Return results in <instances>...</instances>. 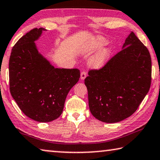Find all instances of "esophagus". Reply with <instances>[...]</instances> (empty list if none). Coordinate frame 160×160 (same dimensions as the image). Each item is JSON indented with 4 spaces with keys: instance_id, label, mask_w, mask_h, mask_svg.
Here are the masks:
<instances>
[{
    "instance_id": "1",
    "label": "esophagus",
    "mask_w": 160,
    "mask_h": 160,
    "mask_svg": "<svg viewBox=\"0 0 160 160\" xmlns=\"http://www.w3.org/2000/svg\"><path fill=\"white\" fill-rule=\"evenodd\" d=\"M86 76H87V72H86L85 71H82V72H81V74H80L81 79L84 80L85 78H86Z\"/></svg>"
}]
</instances>
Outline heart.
Masks as SVG:
<instances>
[{"mask_svg":"<svg viewBox=\"0 0 160 160\" xmlns=\"http://www.w3.org/2000/svg\"><path fill=\"white\" fill-rule=\"evenodd\" d=\"M107 43V40L102 37L93 38L92 39L88 40L86 42L84 47H83V52L87 55L92 54V53L96 52L99 49H100L101 48L104 46V45H105ZM110 55V49L105 48V49L100 50L91 59L90 65L92 67L96 68L102 67L105 64V62H107Z\"/></svg>","mask_w":160,"mask_h":160,"instance_id":"1","label":"heart"}]
</instances>
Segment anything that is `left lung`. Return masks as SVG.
<instances>
[{"label":"left lung","mask_w":160,"mask_h":160,"mask_svg":"<svg viewBox=\"0 0 160 160\" xmlns=\"http://www.w3.org/2000/svg\"><path fill=\"white\" fill-rule=\"evenodd\" d=\"M151 81L150 54L132 32L122 49L103 67L90 70L85 79L91 113L104 122L125 120L138 110Z\"/></svg>","instance_id":"obj_1"}]
</instances>
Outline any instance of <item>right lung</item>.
Returning <instances> with one entry per match:
<instances>
[{"label": "right lung", "mask_w": 160, "mask_h": 160, "mask_svg": "<svg viewBox=\"0 0 160 160\" xmlns=\"http://www.w3.org/2000/svg\"><path fill=\"white\" fill-rule=\"evenodd\" d=\"M42 28H34L12 48L9 60L10 92L32 120L46 122L59 118L68 92L78 82V69L55 68L38 51L34 41Z\"/></svg>", "instance_id": "1"}]
</instances>
